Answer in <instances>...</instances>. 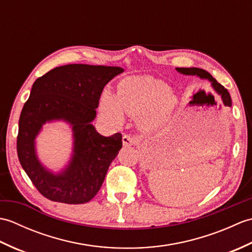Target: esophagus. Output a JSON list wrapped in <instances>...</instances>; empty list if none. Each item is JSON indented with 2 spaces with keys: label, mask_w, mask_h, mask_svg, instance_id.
<instances>
[{
  "label": "esophagus",
  "mask_w": 252,
  "mask_h": 252,
  "mask_svg": "<svg viewBox=\"0 0 252 252\" xmlns=\"http://www.w3.org/2000/svg\"><path fill=\"white\" fill-rule=\"evenodd\" d=\"M122 143H123V146H132V145H135L137 143V140L134 136L126 134L122 137Z\"/></svg>",
  "instance_id": "1"
}]
</instances>
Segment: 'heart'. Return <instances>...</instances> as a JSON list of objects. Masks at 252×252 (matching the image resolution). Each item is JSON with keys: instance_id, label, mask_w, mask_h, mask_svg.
Listing matches in <instances>:
<instances>
[{"instance_id": "b5f03b06", "label": "heart", "mask_w": 252, "mask_h": 252, "mask_svg": "<svg viewBox=\"0 0 252 252\" xmlns=\"http://www.w3.org/2000/svg\"><path fill=\"white\" fill-rule=\"evenodd\" d=\"M178 105V98L167 83L149 76L123 79L116 96L109 91L101 94L99 109L107 119L120 125L125 112L140 117L145 130H159L168 125Z\"/></svg>"}]
</instances>
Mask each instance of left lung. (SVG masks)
I'll return each mask as SVG.
<instances>
[{
    "label": "left lung",
    "instance_id": "8db88e82",
    "mask_svg": "<svg viewBox=\"0 0 252 252\" xmlns=\"http://www.w3.org/2000/svg\"><path fill=\"white\" fill-rule=\"evenodd\" d=\"M175 69L180 73L186 74V76H197L201 79H208L209 81L211 82L212 88L215 89L216 92L221 96L223 104L228 107L232 106V99H231V96H229L228 91L224 88L223 85L219 83L208 71L203 70V69H200V68H175Z\"/></svg>",
    "mask_w": 252,
    "mask_h": 252
}]
</instances>
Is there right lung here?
I'll list each match as a JSON object with an SVG mask.
<instances>
[{"mask_svg": "<svg viewBox=\"0 0 252 252\" xmlns=\"http://www.w3.org/2000/svg\"><path fill=\"white\" fill-rule=\"evenodd\" d=\"M120 67L71 63L37 78L19 118L17 154L35 189L52 201L79 205L97 194L110 163L122 147L121 133L100 135L92 121L100 94ZM63 120L74 133L71 161L60 174L46 169L35 152V137L46 122Z\"/></svg>", "mask_w": 252, "mask_h": 252, "instance_id": "add662e5", "label": "right lung"}]
</instances>
